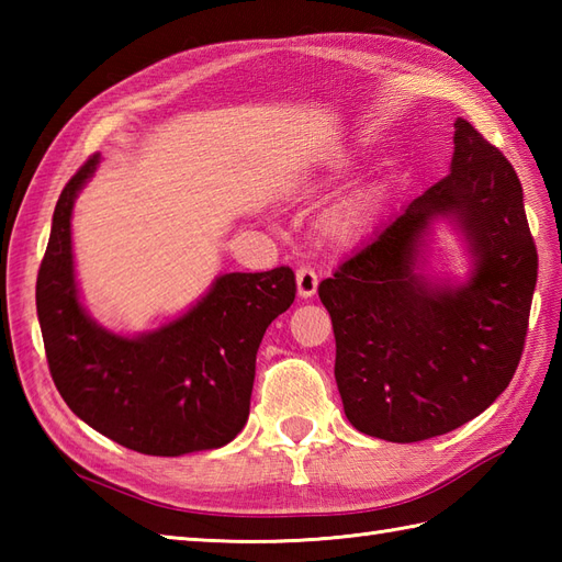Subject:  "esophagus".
I'll list each match as a JSON object with an SVG mask.
<instances>
[{
  "instance_id": "obj_1",
  "label": "esophagus",
  "mask_w": 562,
  "mask_h": 562,
  "mask_svg": "<svg viewBox=\"0 0 562 562\" xmlns=\"http://www.w3.org/2000/svg\"><path fill=\"white\" fill-rule=\"evenodd\" d=\"M316 288H318V272L312 266H302L296 270V292H300L302 300L314 296Z\"/></svg>"
}]
</instances>
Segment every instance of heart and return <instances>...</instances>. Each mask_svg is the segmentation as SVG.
<instances>
[{"label": "heart", "instance_id": "b5f03b06", "mask_svg": "<svg viewBox=\"0 0 562 562\" xmlns=\"http://www.w3.org/2000/svg\"><path fill=\"white\" fill-rule=\"evenodd\" d=\"M367 214H369V210H367L364 198H360V195L348 198V200L338 202V205L328 212L326 229L330 236H336V238H350L367 224Z\"/></svg>", "mask_w": 562, "mask_h": 562}]
</instances>
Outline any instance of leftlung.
<instances>
[{
    "label": "left lung",
    "instance_id": "8db88e82",
    "mask_svg": "<svg viewBox=\"0 0 562 562\" xmlns=\"http://www.w3.org/2000/svg\"><path fill=\"white\" fill-rule=\"evenodd\" d=\"M521 195L505 154L459 117L451 171L318 284L342 408L360 432L401 445L447 435L509 386L539 274ZM437 213L458 217L476 254L459 291L414 274Z\"/></svg>",
    "mask_w": 562,
    "mask_h": 562
}]
</instances>
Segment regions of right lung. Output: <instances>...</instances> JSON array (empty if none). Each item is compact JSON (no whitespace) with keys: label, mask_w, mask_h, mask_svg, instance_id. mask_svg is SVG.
I'll list each match as a JSON object with an SVG mask.
<instances>
[{"label":"right lung","mask_w":562,"mask_h":562,"mask_svg":"<svg viewBox=\"0 0 562 562\" xmlns=\"http://www.w3.org/2000/svg\"><path fill=\"white\" fill-rule=\"evenodd\" d=\"M99 154L59 193L35 282L50 376L83 423L133 451L181 457L217 449L248 420L256 352L294 302L288 266L229 272L186 316L142 338H121L83 314L71 270L69 217Z\"/></svg>","instance_id":"obj_1"}]
</instances>
